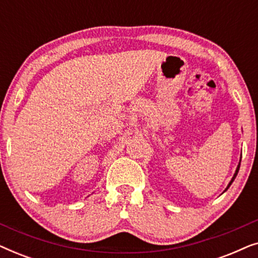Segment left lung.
<instances>
[{
  "label": "left lung",
  "mask_w": 258,
  "mask_h": 258,
  "mask_svg": "<svg viewBox=\"0 0 258 258\" xmlns=\"http://www.w3.org/2000/svg\"><path fill=\"white\" fill-rule=\"evenodd\" d=\"M241 158H242V157H241ZM241 158H239V163H238V165H237V168H236V171H235V174H234V176H232L231 181H230V182H229V184H228V186H227V188H225V190H224V191H223V192H225V191H227V190L229 189V186H230V185H231V183H232V182H234V179L236 178V176H237V174H238V170H239V165H241Z\"/></svg>",
  "instance_id": "obj_1"
}]
</instances>
